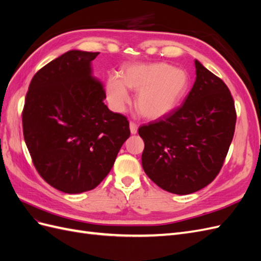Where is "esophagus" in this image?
<instances>
[{"mask_svg": "<svg viewBox=\"0 0 261 261\" xmlns=\"http://www.w3.org/2000/svg\"><path fill=\"white\" fill-rule=\"evenodd\" d=\"M129 129L132 134H136L138 129V125L135 122H129Z\"/></svg>", "mask_w": 261, "mask_h": 261, "instance_id": "34e87169", "label": "esophagus"}]
</instances>
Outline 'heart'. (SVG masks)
I'll list each match as a JSON object with an SVG mask.
<instances>
[{
  "mask_svg": "<svg viewBox=\"0 0 261 261\" xmlns=\"http://www.w3.org/2000/svg\"><path fill=\"white\" fill-rule=\"evenodd\" d=\"M138 92L136 108L148 118H160L174 110L188 88V75L183 69L167 63L134 65L121 78L110 76L107 83L111 106L123 111L130 102L128 90Z\"/></svg>",
  "mask_w": 261,
  "mask_h": 261,
  "instance_id": "b5f03b06",
  "label": "heart"
}]
</instances>
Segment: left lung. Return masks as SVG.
Masks as SVG:
<instances>
[{"mask_svg":"<svg viewBox=\"0 0 261 261\" xmlns=\"http://www.w3.org/2000/svg\"><path fill=\"white\" fill-rule=\"evenodd\" d=\"M196 81L183 105L163 118L140 126L141 164L164 191L195 193L217 177L232 143L234 100L224 82L195 61Z\"/></svg>","mask_w":261,"mask_h":261,"instance_id":"1","label":"left lung"}]
</instances>
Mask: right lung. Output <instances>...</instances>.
<instances>
[{
	"instance_id": "1",
	"label": "right lung",
	"mask_w": 261,
	"mask_h": 261,
	"mask_svg": "<svg viewBox=\"0 0 261 261\" xmlns=\"http://www.w3.org/2000/svg\"><path fill=\"white\" fill-rule=\"evenodd\" d=\"M99 52L72 50L39 69L22 110V132L33 163L52 187L66 194L96 188L130 135L124 115L103 103L92 76Z\"/></svg>"
}]
</instances>
